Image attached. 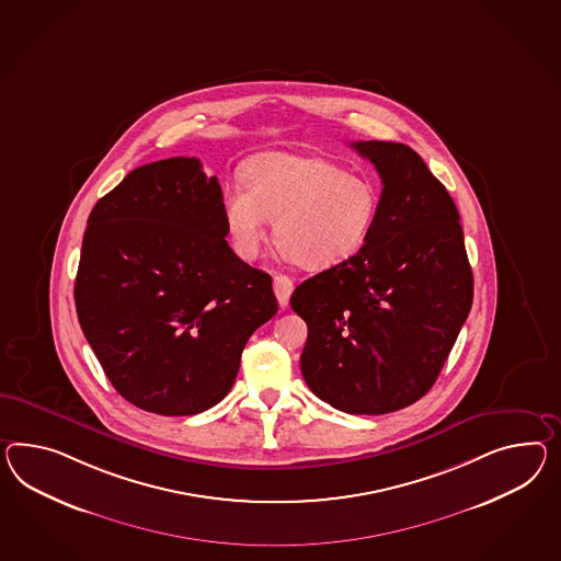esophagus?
<instances>
[{
	"label": "esophagus",
	"instance_id": "obj_1",
	"mask_svg": "<svg viewBox=\"0 0 561 561\" xmlns=\"http://www.w3.org/2000/svg\"><path fill=\"white\" fill-rule=\"evenodd\" d=\"M273 287L278 305L285 309L288 305V299H290V293H293V278H288L287 274H276Z\"/></svg>",
	"mask_w": 561,
	"mask_h": 561
}]
</instances>
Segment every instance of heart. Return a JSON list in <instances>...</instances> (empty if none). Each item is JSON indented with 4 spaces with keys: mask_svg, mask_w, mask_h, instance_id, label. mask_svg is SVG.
Segmentation results:
<instances>
[{
    "mask_svg": "<svg viewBox=\"0 0 561 561\" xmlns=\"http://www.w3.org/2000/svg\"><path fill=\"white\" fill-rule=\"evenodd\" d=\"M244 188H228L224 219L233 252L259 256L273 221L278 248L305 271H328L370 238L380 197L373 183L321 157L264 152L242 169Z\"/></svg>",
    "mask_w": 561,
    "mask_h": 561,
    "instance_id": "b5f03b06",
    "label": "heart"
}]
</instances>
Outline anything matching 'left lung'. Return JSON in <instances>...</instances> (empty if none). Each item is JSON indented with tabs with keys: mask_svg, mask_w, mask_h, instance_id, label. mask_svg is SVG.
<instances>
[{
	"mask_svg": "<svg viewBox=\"0 0 561 561\" xmlns=\"http://www.w3.org/2000/svg\"><path fill=\"white\" fill-rule=\"evenodd\" d=\"M382 179L358 254L295 288L307 323L301 373L321 401L385 415L419 401L442 373L472 307L460 214L409 146L354 142Z\"/></svg>",
	"mask_w": 561,
	"mask_h": 561,
	"instance_id": "obj_1",
	"label": "left lung"
}]
</instances>
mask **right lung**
Masks as SVG:
<instances>
[{
    "label": "right lung",
    "instance_id": "right-lung-1",
    "mask_svg": "<svg viewBox=\"0 0 561 561\" xmlns=\"http://www.w3.org/2000/svg\"><path fill=\"white\" fill-rule=\"evenodd\" d=\"M226 236L217 176L185 157L131 171L87 219L77 317L110 382L142 411L211 409L250 335L278 311L271 274Z\"/></svg>",
    "mask_w": 561,
    "mask_h": 561
}]
</instances>
